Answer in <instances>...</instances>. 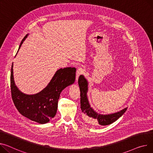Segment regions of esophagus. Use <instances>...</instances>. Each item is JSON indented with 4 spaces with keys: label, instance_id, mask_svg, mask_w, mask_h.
Here are the masks:
<instances>
[{
    "label": "esophagus",
    "instance_id": "esophagus-1",
    "mask_svg": "<svg viewBox=\"0 0 153 153\" xmlns=\"http://www.w3.org/2000/svg\"><path fill=\"white\" fill-rule=\"evenodd\" d=\"M84 72H85L84 69H82V68H78V69H77L76 73V80L77 81V80H78V78H79V76H80V75H81V74H84Z\"/></svg>",
    "mask_w": 153,
    "mask_h": 153
}]
</instances>
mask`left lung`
I'll return each mask as SVG.
<instances>
[{"instance_id":"left-lung-1","label":"left lung","mask_w":153,"mask_h":153,"mask_svg":"<svg viewBox=\"0 0 153 153\" xmlns=\"http://www.w3.org/2000/svg\"><path fill=\"white\" fill-rule=\"evenodd\" d=\"M78 84L80 91V108L83 114L82 118L87 123L91 125L108 126L117 120L124 114L127 108L120 110L117 113L109 114L98 113L90 106L87 97L88 81L83 75H80L78 79Z\"/></svg>"}]
</instances>
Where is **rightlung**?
<instances>
[{
  "label": "right lung",
  "instance_id": "add662e5",
  "mask_svg": "<svg viewBox=\"0 0 153 153\" xmlns=\"http://www.w3.org/2000/svg\"><path fill=\"white\" fill-rule=\"evenodd\" d=\"M27 36L26 34L23 39L18 50ZM13 67L12 64L10 87L12 100L16 109L22 115L39 124L48 123L56 115L61 92L66 87L74 84L76 69L71 67L59 69L42 90L36 94L27 95L20 91L15 85Z\"/></svg>",
  "mask_w": 153,
  "mask_h": 153
}]
</instances>
